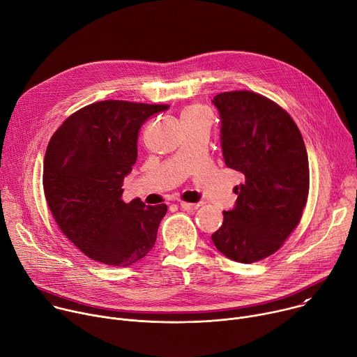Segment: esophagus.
Here are the masks:
<instances>
[{"instance_id":"34e87169","label":"esophagus","mask_w":357,"mask_h":357,"mask_svg":"<svg viewBox=\"0 0 357 357\" xmlns=\"http://www.w3.org/2000/svg\"><path fill=\"white\" fill-rule=\"evenodd\" d=\"M179 205L183 211H196L200 206L199 203H188V202H181Z\"/></svg>"}]
</instances>
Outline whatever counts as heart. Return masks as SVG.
<instances>
[{
  "label": "heart",
  "instance_id": "1",
  "mask_svg": "<svg viewBox=\"0 0 357 357\" xmlns=\"http://www.w3.org/2000/svg\"><path fill=\"white\" fill-rule=\"evenodd\" d=\"M202 116H208L206 110L200 107V106H190L183 110L182 113V120L185 119H195V117H202Z\"/></svg>",
  "mask_w": 357,
  "mask_h": 357
}]
</instances>
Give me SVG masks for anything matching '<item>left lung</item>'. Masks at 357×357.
Listing matches in <instances>:
<instances>
[{
	"instance_id": "obj_1",
	"label": "left lung",
	"mask_w": 357,
	"mask_h": 357,
	"mask_svg": "<svg viewBox=\"0 0 357 357\" xmlns=\"http://www.w3.org/2000/svg\"><path fill=\"white\" fill-rule=\"evenodd\" d=\"M220 114L226 167L244 175L236 206L212 234L233 261L251 264L275 252L298 226L310 192L308 154L291 116L270 98L225 91L212 100Z\"/></svg>"
}]
</instances>
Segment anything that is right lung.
<instances>
[{"mask_svg": "<svg viewBox=\"0 0 357 357\" xmlns=\"http://www.w3.org/2000/svg\"><path fill=\"white\" fill-rule=\"evenodd\" d=\"M167 105L106 100L68 117L43 162L47 206L63 234L91 260L128 267L154 247L168 208L126 203L123 181L137 161L141 126Z\"/></svg>", "mask_w": 357, "mask_h": 357, "instance_id": "add662e5", "label": "right lung"}]
</instances>
